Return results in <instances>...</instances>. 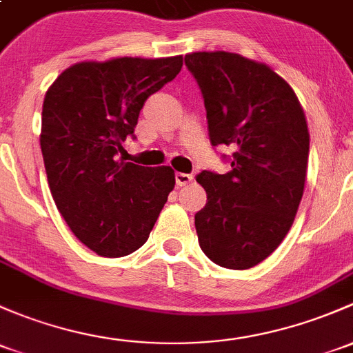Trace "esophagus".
I'll list each match as a JSON object with an SVG mask.
<instances>
[{"label":"esophagus","instance_id":"34e87169","mask_svg":"<svg viewBox=\"0 0 353 353\" xmlns=\"http://www.w3.org/2000/svg\"><path fill=\"white\" fill-rule=\"evenodd\" d=\"M192 181L191 174H184V172H176V183L177 186H186Z\"/></svg>","mask_w":353,"mask_h":353}]
</instances>
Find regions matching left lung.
<instances>
[{
	"instance_id": "8db88e82",
	"label": "left lung",
	"mask_w": 353,
	"mask_h": 353,
	"mask_svg": "<svg viewBox=\"0 0 353 353\" xmlns=\"http://www.w3.org/2000/svg\"><path fill=\"white\" fill-rule=\"evenodd\" d=\"M205 98L211 145H232V170H203L208 201L194 216L214 264L243 270L269 257L291 230L306 181L310 132L292 88L269 65L232 52L184 57Z\"/></svg>"
}]
</instances>
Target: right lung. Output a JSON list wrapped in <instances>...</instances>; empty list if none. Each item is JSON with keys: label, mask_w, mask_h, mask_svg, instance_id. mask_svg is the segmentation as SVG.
Masks as SVG:
<instances>
[{"label": "right lung", "mask_w": 353, "mask_h": 353, "mask_svg": "<svg viewBox=\"0 0 353 353\" xmlns=\"http://www.w3.org/2000/svg\"><path fill=\"white\" fill-rule=\"evenodd\" d=\"M181 68L183 55L77 62L47 89L40 147L52 198L74 235L101 257L142 247L176 184L172 167L137 165L118 152L148 96Z\"/></svg>", "instance_id": "1"}]
</instances>
